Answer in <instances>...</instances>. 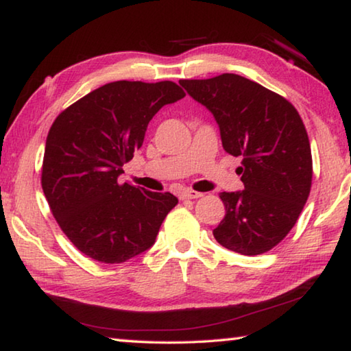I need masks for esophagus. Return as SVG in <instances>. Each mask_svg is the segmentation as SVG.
Masks as SVG:
<instances>
[{"mask_svg":"<svg viewBox=\"0 0 351 351\" xmlns=\"http://www.w3.org/2000/svg\"><path fill=\"white\" fill-rule=\"evenodd\" d=\"M203 197V193L197 192V190H192V189H186L181 192V198L182 199H197Z\"/></svg>","mask_w":351,"mask_h":351,"instance_id":"obj_1","label":"esophagus"}]
</instances>
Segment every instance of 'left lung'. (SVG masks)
<instances>
[{"label":"left lung","instance_id":"8db88e82","mask_svg":"<svg viewBox=\"0 0 351 351\" xmlns=\"http://www.w3.org/2000/svg\"><path fill=\"white\" fill-rule=\"evenodd\" d=\"M180 85L215 117L224 150L241 158L237 173L245 190L219 193L226 215L213 237L243 255L271 251L293 229L311 190L302 117L280 94L237 74Z\"/></svg>","mask_w":351,"mask_h":351}]
</instances>
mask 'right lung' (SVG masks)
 Instances as JSON below:
<instances>
[{
	"mask_svg": "<svg viewBox=\"0 0 351 351\" xmlns=\"http://www.w3.org/2000/svg\"><path fill=\"white\" fill-rule=\"evenodd\" d=\"M186 93L175 82H111L69 105L47 133L41 187L63 234L100 263H123L153 246L170 192L121 184L148 122Z\"/></svg>",
	"mask_w": 351,
	"mask_h": 351,
	"instance_id": "right-lung-1",
	"label": "right lung"
}]
</instances>
